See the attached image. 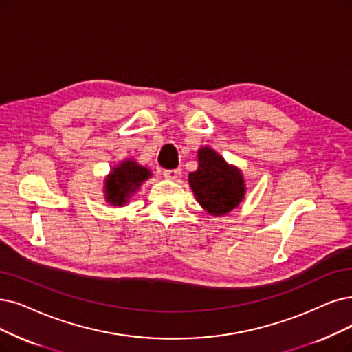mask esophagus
Returning <instances> with one entry per match:
<instances>
[{
  "label": "esophagus",
  "mask_w": 352,
  "mask_h": 352,
  "mask_svg": "<svg viewBox=\"0 0 352 352\" xmlns=\"http://www.w3.org/2000/svg\"><path fill=\"white\" fill-rule=\"evenodd\" d=\"M180 175H182L180 168H172V170H164L163 172V176L166 179H170V180H176L177 177H180Z\"/></svg>",
  "instance_id": "34e87169"
}]
</instances>
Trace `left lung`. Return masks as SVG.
Returning <instances> with one entry per match:
<instances>
[{
  "mask_svg": "<svg viewBox=\"0 0 352 352\" xmlns=\"http://www.w3.org/2000/svg\"><path fill=\"white\" fill-rule=\"evenodd\" d=\"M198 159V170L189 175V185L196 199L209 214H228L244 198L243 175L209 147L199 150Z\"/></svg>",
  "mask_w": 352,
  "mask_h": 352,
  "instance_id": "obj_1",
  "label": "left lung"
}]
</instances>
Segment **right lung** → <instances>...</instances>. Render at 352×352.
I'll return each mask as SVG.
<instances>
[{"label": "right lung", "instance_id": "right-lung-1", "mask_svg": "<svg viewBox=\"0 0 352 352\" xmlns=\"http://www.w3.org/2000/svg\"><path fill=\"white\" fill-rule=\"evenodd\" d=\"M150 177L148 168L138 166L133 160L122 162L105 180L107 201L112 205H124L130 196Z\"/></svg>", "mask_w": 352, "mask_h": 352}]
</instances>
